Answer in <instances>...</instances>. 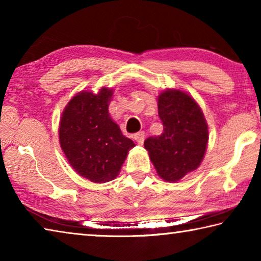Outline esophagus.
<instances>
[{"instance_id":"1","label":"esophagus","mask_w":261,"mask_h":261,"mask_svg":"<svg viewBox=\"0 0 261 261\" xmlns=\"http://www.w3.org/2000/svg\"><path fill=\"white\" fill-rule=\"evenodd\" d=\"M134 139H135L139 145L143 144V143H144V139H145L144 131H140V132H137V134H135V135H134Z\"/></svg>"}]
</instances>
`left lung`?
<instances>
[{
    "label": "left lung",
    "mask_w": 261,
    "mask_h": 261,
    "mask_svg": "<svg viewBox=\"0 0 261 261\" xmlns=\"http://www.w3.org/2000/svg\"><path fill=\"white\" fill-rule=\"evenodd\" d=\"M158 113L163 132L148 137L144 146L159 176L167 182H177L199 167L208 141V127L199 106L182 91L160 93Z\"/></svg>",
    "instance_id": "1"
}]
</instances>
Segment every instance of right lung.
Segmentation results:
<instances>
[{
  "label": "right lung",
  "mask_w": 261,
  "mask_h": 261,
  "mask_svg": "<svg viewBox=\"0 0 261 261\" xmlns=\"http://www.w3.org/2000/svg\"><path fill=\"white\" fill-rule=\"evenodd\" d=\"M113 91L81 92L65 107L60 122V144L76 173L94 183L114 179L135 146L108 113Z\"/></svg>",
  "instance_id": "obj_1"
}]
</instances>
